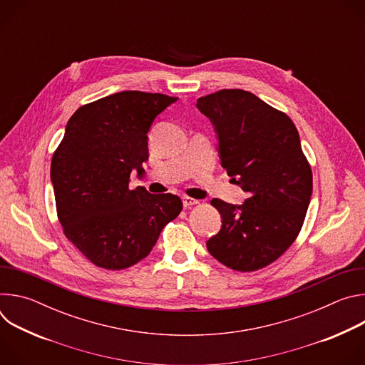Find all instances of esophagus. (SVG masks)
<instances>
[{"mask_svg":"<svg viewBox=\"0 0 365 365\" xmlns=\"http://www.w3.org/2000/svg\"><path fill=\"white\" fill-rule=\"evenodd\" d=\"M182 202H183V206H185V207H189V206H192V205H196V203H197V200H196V199L189 197V196H183V197H182Z\"/></svg>","mask_w":365,"mask_h":365,"instance_id":"esophagus-1","label":"esophagus"}]
</instances>
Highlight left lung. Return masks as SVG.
Wrapping results in <instances>:
<instances>
[{
	"label": "left lung",
	"mask_w": 365,
	"mask_h": 365,
	"mask_svg": "<svg viewBox=\"0 0 365 365\" xmlns=\"http://www.w3.org/2000/svg\"><path fill=\"white\" fill-rule=\"evenodd\" d=\"M211 120L221 165L248 197L242 205L212 199L222 225L206 241L224 266L254 272L296 240L312 196V170L293 121L251 92L221 89L197 99Z\"/></svg>",
	"instance_id": "left-lung-1"
}]
</instances>
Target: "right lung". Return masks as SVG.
<instances>
[{"label": "right lung", "instance_id": "1", "mask_svg": "<svg viewBox=\"0 0 365 365\" xmlns=\"http://www.w3.org/2000/svg\"><path fill=\"white\" fill-rule=\"evenodd\" d=\"M178 98L123 91L78 108L53 154L50 179L68 240L98 267L123 270L147 257L182 211L172 193L130 189L144 176L147 133Z\"/></svg>", "mask_w": 365, "mask_h": 365}]
</instances>
